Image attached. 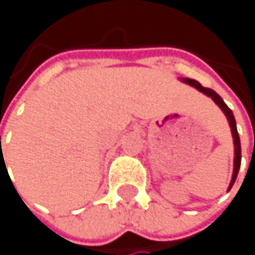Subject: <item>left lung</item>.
I'll return each mask as SVG.
<instances>
[{"label": "left lung", "instance_id": "obj_1", "mask_svg": "<svg viewBox=\"0 0 255 255\" xmlns=\"http://www.w3.org/2000/svg\"><path fill=\"white\" fill-rule=\"evenodd\" d=\"M182 82L184 83H187V85H190V86H193V88H196L197 91H200V92H203L205 95H208V97H211L215 103H217V106L224 112V115H226V118H227V121H229V125H230V130H232V136H233V143H235V161H233V175H232V181H230V185H229V190L227 191H230V188L233 187V184H235V181H236V178H238V172H239V167H241V158H242V155H241V139H239V134H238V128H236V121H235V116H233V112L229 109V106L223 101V98L214 91V89H209V88H205V86H202L197 80H194V79H182Z\"/></svg>", "mask_w": 255, "mask_h": 255}]
</instances>
